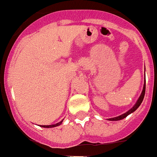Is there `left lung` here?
<instances>
[{
    "instance_id": "1",
    "label": "left lung",
    "mask_w": 157,
    "mask_h": 157,
    "mask_svg": "<svg viewBox=\"0 0 157 157\" xmlns=\"http://www.w3.org/2000/svg\"><path fill=\"white\" fill-rule=\"evenodd\" d=\"M145 89H146V80H145V82H144V89H143V91L142 93H141V95H140V98H139V100H138L137 103L135 104V106L131 109H130L128 111V112H126V113L122 114V115H121V116H118L117 117H113V118H109L110 121H118V120H121V119L125 118L126 117H127L129 115V114H130L131 113L135 112V110L137 109L138 108L140 107V105H141V103H142L143 100H144V95H145Z\"/></svg>"
}]
</instances>
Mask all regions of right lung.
Returning a JSON list of instances; mask_svg holds the SVG:
<instances>
[{"label": "right lung", "mask_w": 157, "mask_h": 157, "mask_svg": "<svg viewBox=\"0 0 157 157\" xmlns=\"http://www.w3.org/2000/svg\"><path fill=\"white\" fill-rule=\"evenodd\" d=\"M61 122H62V121H60V122H58V123L57 124H54V125H49V126H41L42 127H45V128H49V127H55V126H60L61 124Z\"/></svg>", "instance_id": "add662e5"}]
</instances>
